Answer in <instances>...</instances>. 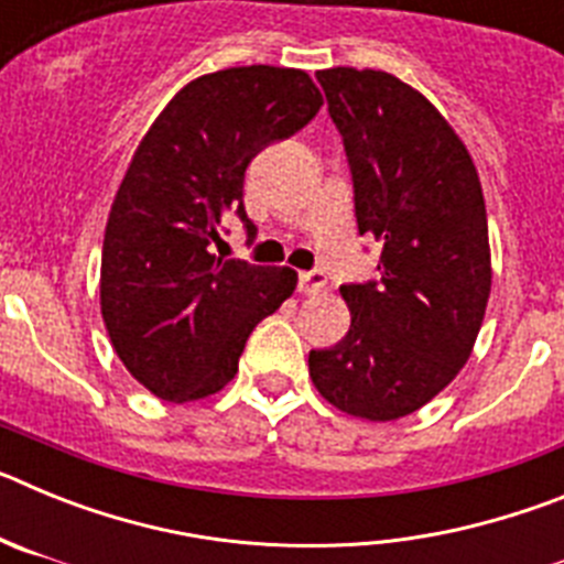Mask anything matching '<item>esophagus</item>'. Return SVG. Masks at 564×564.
I'll use <instances>...</instances> for the list:
<instances>
[{
    "label": "esophagus",
    "mask_w": 564,
    "mask_h": 564,
    "mask_svg": "<svg viewBox=\"0 0 564 564\" xmlns=\"http://www.w3.org/2000/svg\"><path fill=\"white\" fill-rule=\"evenodd\" d=\"M327 288V276L322 271H305L299 273V291L305 293V296H316Z\"/></svg>",
    "instance_id": "34e87169"
}]
</instances>
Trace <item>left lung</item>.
I'll return each mask as SVG.
<instances>
[{
    "label": "left lung",
    "mask_w": 564,
    "mask_h": 564,
    "mask_svg": "<svg viewBox=\"0 0 564 564\" xmlns=\"http://www.w3.org/2000/svg\"><path fill=\"white\" fill-rule=\"evenodd\" d=\"M352 172L378 282L341 285L350 330L311 350L316 390L364 421H398L452 383L491 293L486 203L471 154L426 98L383 69H318Z\"/></svg>",
    "instance_id": "left-lung-1"
}]
</instances>
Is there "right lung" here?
Returning a JSON list of instances; mask_svg holds the SVG:
<instances>
[{
	"label": "right lung",
	"instance_id": "obj_1",
	"mask_svg": "<svg viewBox=\"0 0 564 564\" xmlns=\"http://www.w3.org/2000/svg\"><path fill=\"white\" fill-rule=\"evenodd\" d=\"M305 69L228 67L194 78L134 149L101 253V316L132 378L172 403L220 392L253 327L293 291L296 271L212 253L242 206L248 163L322 107Z\"/></svg>",
	"mask_w": 564,
	"mask_h": 564
}]
</instances>
